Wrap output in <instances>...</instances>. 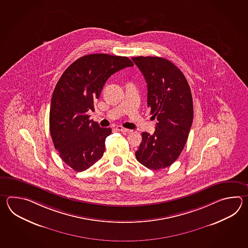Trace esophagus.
Masks as SVG:
<instances>
[{
	"mask_svg": "<svg viewBox=\"0 0 248 248\" xmlns=\"http://www.w3.org/2000/svg\"><path fill=\"white\" fill-rule=\"evenodd\" d=\"M116 129L118 131L123 132V133H130V132H132L131 129H127V128H125V127L122 126H117Z\"/></svg>",
	"mask_w": 248,
	"mask_h": 248,
	"instance_id": "obj_1",
	"label": "esophagus"
}]
</instances>
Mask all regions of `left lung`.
Here are the masks:
<instances>
[{
  "label": "left lung",
  "instance_id": "1",
  "mask_svg": "<svg viewBox=\"0 0 248 248\" xmlns=\"http://www.w3.org/2000/svg\"><path fill=\"white\" fill-rule=\"evenodd\" d=\"M147 83V105L157 120L153 135L142 133L136 157L147 169L168 168L185 147L193 121L190 86L171 61L158 57L132 58Z\"/></svg>",
  "mask_w": 248,
  "mask_h": 248
}]
</instances>
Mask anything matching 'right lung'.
Here are the masks:
<instances>
[{"label": "right lung", "mask_w": 248, "mask_h": 248, "mask_svg": "<svg viewBox=\"0 0 248 248\" xmlns=\"http://www.w3.org/2000/svg\"><path fill=\"white\" fill-rule=\"evenodd\" d=\"M134 65L126 57L91 54L74 61L66 69L53 91L49 129L55 149L64 163L81 172L103 157L110 127H100L90 120L88 111L102 89L118 71Z\"/></svg>", "instance_id": "add662e5"}]
</instances>
